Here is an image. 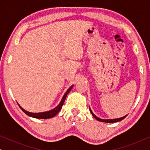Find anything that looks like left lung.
<instances>
[{
  "label": "left lung",
  "instance_id": "1",
  "mask_svg": "<svg viewBox=\"0 0 150 150\" xmlns=\"http://www.w3.org/2000/svg\"><path fill=\"white\" fill-rule=\"evenodd\" d=\"M89 110L90 112H91V113L92 114V115L93 116V117L96 119L98 121H99V122H106V123H115V122H120V121H122L124 120V119L128 115H125L124 117H120V118H117V119H107V120H104V119H101L100 117H98L95 114L93 113V112H92V110L91 109V108L89 107Z\"/></svg>",
  "mask_w": 150,
  "mask_h": 150
}]
</instances>
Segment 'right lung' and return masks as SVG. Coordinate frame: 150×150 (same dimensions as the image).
I'll return each mask as SVG.
<instances>
[{
	"instance_id": "1",
	"label": "right lung",
	"mask_w": 150,
	"mask_h": 150,
	"mask_svg": "<svg viewBox=\"0 0 150 150\" xmlns=\"http://www.w3.org/2000/svg\"><path fill=\"white\" fill-rule=\"evenodd\" d=\"M74 87V85H71L70 87L67 90L66 92H65L64 95H63L62 99H61V102H59V104L57 105L56 107L53 108V109L50 110H48V111H45V112H28L27 110H24L22 106H20L19 104L18 106L19 107L21 108V110L23 111L24 113L27 115L28 116L31 117L33 118H37V119H49V118H52L53 117H54L58 113V112L60 111L62 108V106L63 105V103H64L65 98H66L67 94L69 93V92L71 91V89H72V87Z\"/></svg>"
}]
</instances>
